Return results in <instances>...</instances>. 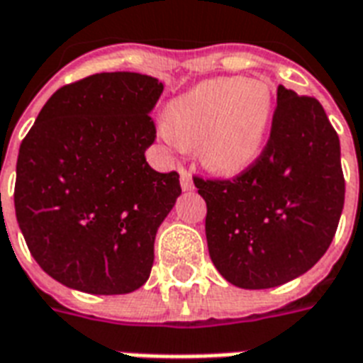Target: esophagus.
<instances>
[{
  "instance_id": "1",
  "label": "esophagus",
  "mask_w": 363,
  "mask_h": 363,
  "mask_svg": "<svg viewBox=\"0 0 363 363\" xmlns=\"http://www.w3.org/2000/svg\"><path fill=\"white\" fill-rule=\"evenodd\" d=\"M179 184H182V189L184 191H191L195 185H193V178H191V174L185 170V168H179Z\"/></svg>"
}]
</instances>
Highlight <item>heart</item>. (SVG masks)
I'll return each mask as SVG.
<instances>
[{"mask_svg":"<svg viewBox=\"0 0 363 363\" xmlns=\"http://www.w3.org/2000/svg\"><path fill=\"white\" fill-rule=\"evenodd\" d=\"M271 117L272 92L265 81L218 77L168 104L164 136L185 147L196 145L213 172L237 174L261 155Z\"/></svg>","mask_w":363,"mask_h":363,"instance_id":"b5f03b06","label":"heart"}]
</instances>
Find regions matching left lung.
<instances>
[{"label":"left lung","mask_w":363,"mask_h":363,"mask_svg":"<svg viewBox=\"0 0 363 363\" xmlns=\"http://www.w3.org/2000/svg\"><path fill=\"white\" fill-rule=\"evenodd\" d=\"M193 182L206 202L212 263L244 289L274 288L316 265L345 204L335 128L316 98L282 85L261 155L233 179Z\"/></svg>","instance_id":"1"}]
</instances>
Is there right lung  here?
<instances>
[{"label": "right lung", "mask_w": 363, "mask_h": 363, "mask_svg": "<svg viewBox=\"0 0 363 363\" xmlns=\"http://www.w3.org/2000/svg\"><path fill=\"white\" fill-rule=\"evenodd\" d=\"M161 94L150 75H89L58 89L22 140L16 221L33 259L67 288L121 296L150 278L157 229L182 193L178 172L145 161Z\"/></svg>", "instance_id": "right-lung-1"}]
</instances>
